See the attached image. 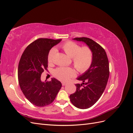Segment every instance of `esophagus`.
<instances>
[{
    "label": "esophagus",
    "mask_w": 133,
    "mask_h": 133,
    "mask_svg": "<svg viewBox=\"0 0 133 133\" xmlns=\"http://www.w3.org/2000/svg\"><path fill=\"white\" fill-rule=\"evenodd\" d=\"M62 85L63 86H64V85H65L66 84V83H65V82H62Z\"/></svg>",
    "instance_id": "esophagus-1"
}]
</instances>
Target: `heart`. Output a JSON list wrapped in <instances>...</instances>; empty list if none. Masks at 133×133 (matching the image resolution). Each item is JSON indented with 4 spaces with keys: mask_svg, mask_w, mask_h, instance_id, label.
Wrapping results in <instances>:
<instances>
[{
    "mask_svg": "<svg viewBox=\"0 0 133 133\" xmlns=\"http://www.w3.org/2000/svg\"><path fill=\"white\" fill-rule=\"evenodd\" d=\"M64 52L72 58L74 67L79 73H85L90 67L93 59V54L90 48L88 46L81 48L78 44L73 42L68 41L61 45ZM57 49L53 48L48 54V61L51 63ZM75 75V70L70 67H59L54 71V76L56 78L65 82L69 78Z\"/></svg>",
    "mask_w": 133,
    "mask_h": 133,
    "instance_id": "b5f03b06",
    "label": "heart"
}]
</instances>
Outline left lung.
<instances>
[{
    "label": "left lung",
    "instance_id": "left-lung-1",
    "mask_svg": "<svg viewBox=\"0 0 133 133\" xmlns=\"http://www.w3.org/2000/svg\"><path fill=\"white\" fill-rule=\"evenodd\" d=\"M73 39L85 43L93 54L89 69L77 78L82 84H75L76 91L69 96L75 107L85 109L93 105L103 93L109 76V65L106 52L99 44L85 37Z\"/></svg>",
    "mask_w": 133,
    "mask_h": 133
}]
</instances>
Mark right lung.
I'll return each mask as SVG.
<instances>
[{"label":"right lung","instance_id":"obj_1","mask_svg":"<svg viewBox=\"0 0 133 133\" xmlns=\"http://www.w3.org/2000/svg\"><path fill=\"white\" fill-rule=\"evenodd\" d=\"M61 41L38 39L26 48L20 59L18 69L19 85L26 98L35 106L49 105L62 88V83L55 78L45 82L41 79L43 72L48 70V53Z\"/></svg>","mask_w":133,"mask_h":133}]
</instances>
